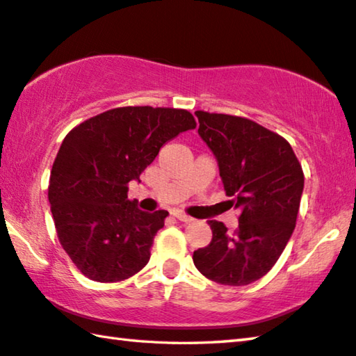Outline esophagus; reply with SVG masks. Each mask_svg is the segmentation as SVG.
<instances>
[{"label": "esophagus", "instance_id": "obj_1", "mask_svg": "<svg viewBox=\"0 0 356 356\" xmlns=\"http://www.w3.org/2000/svg\"><path fill=\"white\" fill-rule=\"evenodd\" d=\"M171 214H172L174 219H177V220H180V222H191V220H193V219L190 218V216H186V214L180 213V211H174V213H171Z\"/></svg>", "mask_w": 356, "mask_h": 356}]
</instances>
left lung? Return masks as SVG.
<instances>
[{"mask_svg": "<svg viewBox=\"0 0 356 356\" xmlns=\"http://www.w3.org/2000/svg\"><path fill=\"white\" fill-rule=\"evenodd\" d=\"M199 136L218 160L229 208L241 211L233 234L208 220L213 239L193 254L208 280L247 285L267 275L293 233L304 190V172L290 143L253 120L194 113Z\"/></svg>", "mask_w": 356, "mask_h": 356, "instance_id": "left-lung-1", "label": "left lung"}]
</instances>
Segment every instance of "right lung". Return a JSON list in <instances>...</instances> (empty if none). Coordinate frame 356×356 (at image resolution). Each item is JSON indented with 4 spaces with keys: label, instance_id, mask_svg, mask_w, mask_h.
<instances>
[{
    "label": "right lung",
    "instance_id": "1",
    "mask_svg": "<svg viewBox=\"0 0 356 356\" xmlns=\"http://www.w3.org/2000/svg\"><path fill=\"white\" fill-rule=\"evenodd\" d=\"M194 128L185 109L124 106L88 118L65 137L47 197L61 247L89 280L123 281L148 264L168 211L138 210L128 184L166 142Z\"/></svg>",
    "mask_w": 356,
    "mask_h": 356
}]
</instances>
